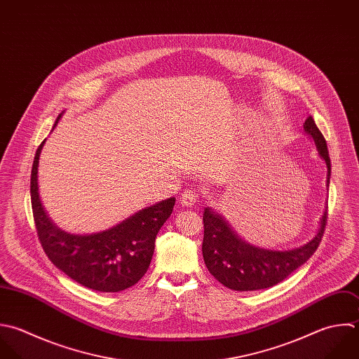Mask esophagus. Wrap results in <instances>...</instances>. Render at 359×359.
Masks as SVG:
<instances>
[{
	"label": "esophagus",
	"instance_id": "esophagus-1",
	"mask_svg": "<svg viewBox=\"0 0 359 359\" xmlns=\"http://www.w3.org/2000/svg\"><path fill=\"white\" fill-rule=\"evenodd\" d=\"M197 200H198V193L196 191V190H186L183 194H182V197H180V203L183 204V205H186V207H191V205H194L196 203H197Z\"/></svg>",
	"mask_w": 359,
	"mask_h": 359
}]
</instances>
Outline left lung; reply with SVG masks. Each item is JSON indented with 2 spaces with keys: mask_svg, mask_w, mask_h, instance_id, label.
I'll use <instances>...</instances> for the list:
<instances>
[{
  "mask_svg": "<svg viewBox=\"0 0 359 359\" xmlns=\"http://www.w3.org/2000/svg\"><path fill=\"white\" fill-rule=\"evenodd\" d=\"M305 133L316 144L319 155L327 165V187L330 184L332 163L326 140L312 116L304 123ZM203 257L208 271L226 288L233 291H257L270 288L305 264L319 248L327 224V207L320 218L318 233L306 245L292 250H267L256 248L229 226V224L210 207L204 210Z\"/></svg>",
  "mask_w": 359,
  "mask_h": 359,
  "instance_id": "1",
  "label": "left lung"
}]
</instances>
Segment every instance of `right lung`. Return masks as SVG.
I'll return each mask as SVG.
<instances>
[{
  "label": "right lung",
  "instance_id": "right-lung-1",
  "mask_svg": "<svg viewBox=\"0 0 359 359\" xmlns=\"http://www.w3.org/2000/svg\"><path fill=\"white\" fill-rule=\"evenodd\" d=\"M44 141L36 151L30 175L33 218L44 253L65 276L93 291L118 292L133 287L149 267L155 238L170 217L176 198L170 197L140 210L102 232L68 233L51 221L39 196L37 168Z\"/></svg>",
  "mask_w": 359,
  "mask_h": 359
}]
</instances>
